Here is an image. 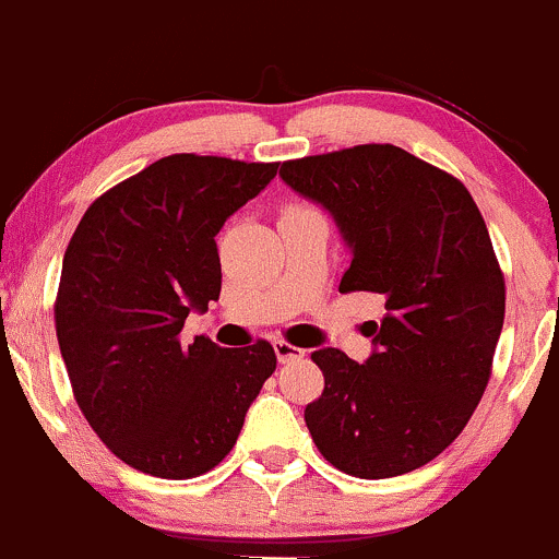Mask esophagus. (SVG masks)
Here are the masks:
<instances>
[{"label":"esophagus","mask_w":559,"mask_h":559,"mask_svg":"<svg viewBox=\"0 0 559 559\" xmlns=\"http://www.w3.org/2000/svg\"><path fill=\"white\" fill-rule=\"evenodd\" d=\"M273 348H275V356H278V361H281V364L297 361V358H302V356H305V350H302V348H297V345L286 343V340H275Z\"/></svg>","instance_id":"1"}]
</instances>
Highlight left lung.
I'll use <instances>...</instances> for the list:
<instances>
[{
	"label": "left lung",
	"mask_w": 559,
	"mask_h": 559,
	"mask_svg": "<svg viewBox=\"0 0 559 559\" xmlns=\"http://www.w3.org/2000/svg\"><path fill=\"white\" fill-rule=\"evenodd\" d=\"M350 249L340 292H374L388 313L364 364L316 350L324 393L305 407L340 472L388 479L450 448L477 409L503 326L507 286L466 187L393 144H358L281 166Z\"/></svg>",
	"instance_id": "1"
}]
</instances>
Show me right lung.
<instances>
[{
	"mask_svg": "<svg viewBox=\"0 0 559 559\" xmlns=\"http://www.w3.org/2000/svg\"><path fill=\"white\" fill-rule=\"evenodd\" d=\"M278 163L168 155L91 203L67 246L56 334L74 399L107 448L160 479H192L233 450L275 372L267 340H181L219 299L216 233Z\"/></svg>",
	"mask_w": 559,
	"mask_h": 559,
	"instance_id": "add662e5",
	"label": "right lung"
}]
</instances>
